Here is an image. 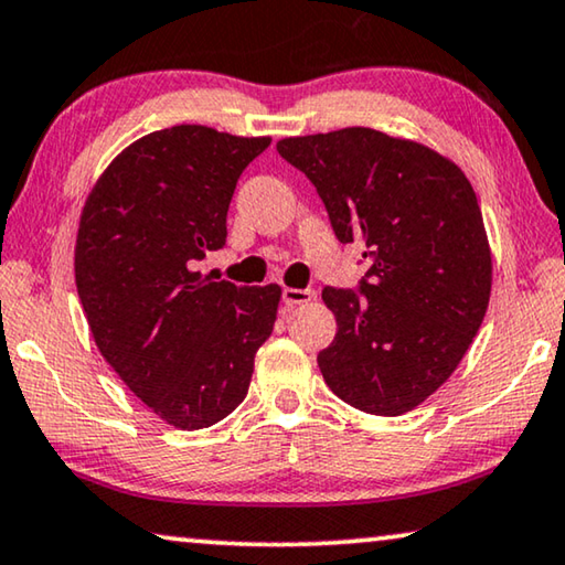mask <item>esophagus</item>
<instances>
[{
    "label": "esophagus",
    "mask_w": 565,
    "mask_h": 565,
    "mask_svg": "<svg viewBox=\"0 0 565 565\" xmlns=\"http://www.w3.org/2000/svg\"><path fill=\"white\" fill-rule=\"evenodd\" d=\"M317 294L311 289H284V305L294 309V307H301V305H309L311 299H315Z\"/></svg>",
    "instance_id": "obj_1"
}]
</instances>
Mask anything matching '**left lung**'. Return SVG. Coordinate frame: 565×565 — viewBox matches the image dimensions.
<instances>
[{"label": "left lung", "instance_id": "obj_1", "mask_svg": "<svg viewBox=\"0 0 565 565\" xmlns=\"http://www.w3.org/2000/svg\"><path fill=\"white\" fill-rule=\"evenodd\" d=\"M334 235L370 258L360 294L327 286L337 319L317 355L330 391L373 416H401L449 381L482 327L492 250L467 174L414 139L350 129L281 139Z\"/></svg>", "mask_w": 565, "mask_h": 565}]
</instances>
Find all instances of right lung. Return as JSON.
<instances>
[{
  "label": "right lung",
  "mask_w": 565,
  "mask_h": 565,
  "mask_svg": "<svg viewBox=\"0 0 565 565\" xmlns=\"http://www.w3.org/2000/svg\"><path fill=\"white\" fill-rule=\"evenodd\" d=\"M268 137L182 124L126 147L83 205L75 286L96 348L129 391L182 431L246 398L274 332L281 286H235L198 271L225 246L241 172Z\"/></svg>",
  "instance_id": "obj_1"
}]
</instances>
